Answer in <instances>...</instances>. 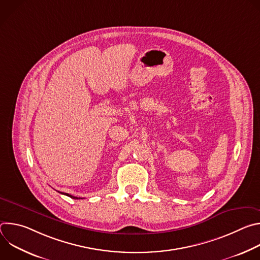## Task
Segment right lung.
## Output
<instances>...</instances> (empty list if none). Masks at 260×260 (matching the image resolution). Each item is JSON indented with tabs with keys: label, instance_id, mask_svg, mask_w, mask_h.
<instances>
[{
	"label": "right lung",
	"instance_id": "add662e5",
	"mask_svg": "<svg viewBox=\"0 0 260 260\" xmlns=\"http://www.w3.org/2000/svg\"><path fill=\"white\" fill-rule=\"evenodd\" d=\"M59 193L64 194V196H67V197H70L71 199H74V200H79V199H80V198H77V197H73V196H71V194H69V193H62V192H59Z\"/></svg>",
	"mask_w": 260,
	"mask_h": 260
}]
</instances>
